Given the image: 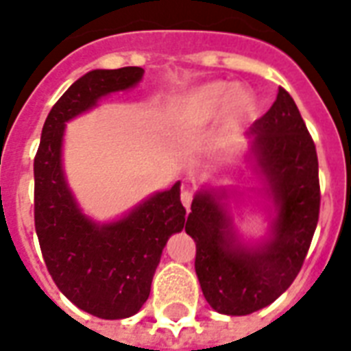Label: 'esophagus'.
Here are the masks:
<instances>
[{
	"label": "esophagus",
	"mask_w": 351,
	"mask_h": 351,
	"mask_svg": "<svg viewBox=\"0 0 351 351\" xmlns=\"http://www.w3.org/2000/svg\"><path fill=\"white\" fill-rule=\"evenodd\" d=\"M180 200H182V204H184V207L187 210H189V207H191V202H193V193H191V191H182V195H180Z\"/></svg>",
	"instance_id": "34e87169"
}]
</instances>
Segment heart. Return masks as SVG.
I'll use <instances>...</instances> for the list:
<instances>
[{
	"mask_svg": "<svg viewBox=\"0 0 351 351\" xmlns=\"http://www.w3.org/2000/svg\"><path fill=\"white\" fill-rule=\"evenodd\" d=\"M254 95L232 82L210 81L182 93L173 104V122L182 131L207 128L220 117L225 135L240 133L256 117Z\"/></svg>",
	"mask_w": 351,
	"mask_h": 351,
	"instance_id": "heart-1",
	"label": "heart"
}]
</instances>
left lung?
<instances>
[{
    "label": "left lung",
    "instance_id": "left-lung-1",
    "mask_svg": "<svg viewBox=\"0 0 351 351\" xmlns=\"http://www.w3.org/2000/svg\"><path fill=\"white\" fill-rule=\"evenodd\" d=\"M245 162L265 200L269 230L245 241L227 210V189L196 191L185 232L196 241L195 269L210 308L247 315L274 303L303 267L319 220L317 153L294 99L279 88L254 126Z\"/></svg>",
    "mask_w": 351,
    "mask_h": 351
}]
</instances>
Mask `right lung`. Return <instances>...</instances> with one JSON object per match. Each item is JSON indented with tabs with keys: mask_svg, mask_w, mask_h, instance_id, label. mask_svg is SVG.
<instances>
[{
	"mask_svg": "<svg viewBox=\"0 0 351 351\" xmlns=\"http://www.w3.org/2000/svg\"><path fill=\"white\" fill-rule=\"evenodd\" d=\"M144 70H92L53 104L34 160V220L47 269L75 306L101 319L135 315L149 298L151 281L171 234L185 223L180 182L158 191L111 221L82 213L62 167L66 122L97 106L102 97L126 92Z\"/></svg>",
	"mask_w": 351,
	"mask_h": 351,
	"instance_id": "obj_1",
	"label": "right lung"
}]
</instances>
